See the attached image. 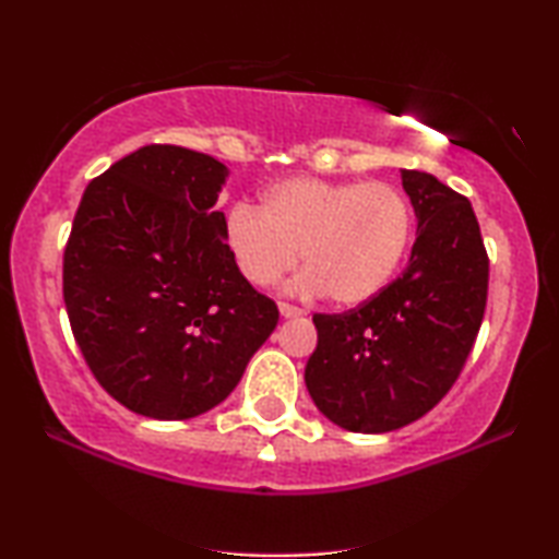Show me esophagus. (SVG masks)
Here are the masks:
<instances>
[{"instance_id":"1","label":"esophagus","mask_w":559,"mask_h":559,"mask_svg":"<svg viewBox=\"0 0 559 559\" xmlns=\"http://www.w3.org/2000/svg\"><path fill=\"white\" fill-rule=\"evenodd\" d=\"M280 314L285 317V320H297V317H305L307 312L305 309H299L295 305H287V302H280Z\"/></svg>"}]
</instances>
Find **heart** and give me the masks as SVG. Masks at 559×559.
I'll return each instance as SVG.
<instances>
[{"mask_svg":"<svg viewBox=\"0 0 559 559\" xmlns=\"http://www.w3.org/2000/svg\"><path fill=\"white\" fill-rule=\"evenodd\" d=\"M409 237V204L388 182L295 177L270 187L262 210L237 204L225 219L227 250L247 282L277 285L305 250L307 270L289 289L302 297L330 292L345 307L390 285Z\"/></svg>","mask_w":559,"mask_h":559,"instance_id":"b5f03b06","label":"heart"}]
</instances>
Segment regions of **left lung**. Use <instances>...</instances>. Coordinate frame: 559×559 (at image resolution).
Returning a JSON list of instances; mask_svg holds the SVG:
<instances>
[{"instance_id": "8db88e82", "label": "left lung", "mask_w": 559, "mask_h": 559, "mask_svg": "<svg viewBox=\"0 0 559 559\" xmlns=\"http://www.w3.org/2000/svg\"><path fill=\"white\" fill-rule=\"evenodd\" d=\"M417 219L407 270L345 314H314L309 397L342 429L382 435L440 402L469 355L487 302V252L472 204L427 171L402 169Z\"/></svg>"}]
</instances>
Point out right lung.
Returning a JSON list of instances; mask_svg holds the SVG:
<instances>
[{
  "instance_id": "add662e5",
  "label": "right lung",
  "mask_w": 559,
  "mask_h": 559,
  "mask_svg": "<svg viewBox=\"0 0 559 559\" xmlns=\"http://www.w3.org/2000/svg\"><path fill=\"white\" fill-rule=\"evenodd\" d=\"M210 154L150 144L92 179L64 250V305L97 382L127 409L190 419L217 407L280 312L237 270Z\"/></svg>"
}]
</instances>
